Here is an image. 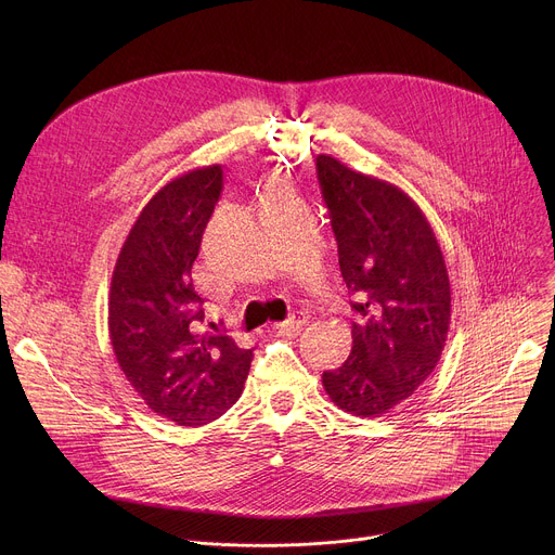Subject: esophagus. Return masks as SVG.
Instances as JSON below:
<instances>
[{
    "instance_id": "1",
    "label": "esophagus",
    "mask_w": 555,
    "mask_h": 555,
    "mask_svg": "<svg viewBox=\"0 0 555 555\" xmlns=\"http://www.w3.org/2000/svg\"><path fill=\"white\" fill-rule=\"evenodd\" d=\"M307 325V313L305 311H296V313H292L287 321H283V323H276L274 325V330H279L281 334H287V336H292V334H298V330H302Z\"/></svg>"
}]
</instances>
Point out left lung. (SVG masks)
I'll list each match as a JSON object with an SVG mask.
<instances>
[{"label":"left lung","instance_id":"8db88e82","mask_svg":"<svg viewBox=\"0 0 555 555\" xmlns=\"http://www.w3.org/2000/svg\"><path fill=\"white\" fill-rule=\"evenodd\" d=\"M338 242L340 272L356 296L353 347L323 373L330 400L356 417H379L435 371L450 327V279L422 208L395 184L315 157Z\"/></svg>","mask_w":555,"mask_h":555}]
</instances>
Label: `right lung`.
<instances>
[{
    "label": "right lung",
    "instance_id": "1",
    "mask_svg": "<svg viewBox=\"0 0 555 555\" xmlns=\"http://www.w3.org/2000/svg\"><path fill=\"white\" fill-rule=\"evenodd\" d=\"M219 165L157 191L120 248L109 289V338L144 404L178 426H204L242 398L253 349L225 334H199L204 298L193 285L202 234L219 202Z\"/></svg>",
    "mask_w": 555,
    "mask_h": 555
}]
</instances>
